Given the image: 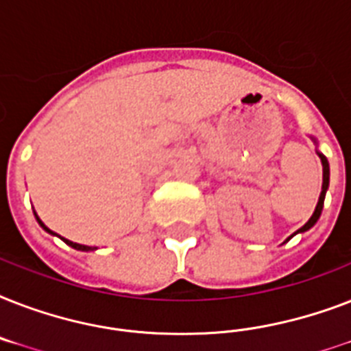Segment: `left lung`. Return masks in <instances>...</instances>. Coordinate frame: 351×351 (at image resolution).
Returning a JSON list of instances; mask_svg holds the SVG:
<instances>
[{
    "label": "left lung",
    "mask_w": 351,
    "mask_h": 351,
    "mask_svg": "<svg viewBox=\"0 0 351 351\" xmlns=\"http://www.w3.org/2000/svg\"><path fill=\"white\" fill-rule=\"evenodd\" d=\"M319 154V158H321L322 162V191H321V197H319V202H317L315 206V211H313V215H311V219L306 222L302 228H300L297 233H304V231H308L310 228H313L315 226V222L319 220V217H321L322 213V206H324V197H326V191H328V186H330V164H328L326 156L322 153H317ZM295 233V234H297ZM291 239V237H289Z\"/></svg>",
    "instance_id": "1"
}]
</instances>
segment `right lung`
<instances>
[{
  "label": "right lung",
  "instance_id": "right-lung-1",
  "mask_svg": "<svg viewBox=\"0 0 351 351\" xmlns=\"http://www.w3.org/2000/svg\"><path fill=\"white\" fill-rule=\"evenodd\" d=\"M36 220L40 222V226H41V228H43V230L47 231V233L54 234L51 230H49V228H47L45 224H43V222H41L38 215H36ZM63 242H65V244H67V245H71V247H74V250H78V251H93V250H96V247H90V245H84V244H76V242H71V240H67V239H63Z\"/></svg>",
  "mask_w": 351,
  "mask_h": 351
}]
</instances>
